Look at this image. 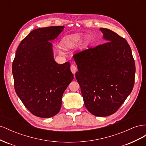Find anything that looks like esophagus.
I'll return each instance as SVG.
<instances>
[{"label":"esophagus","mask_w":146,"mask_h":146,"mask_svg":"<svg viewBox=\"0 0 146 146\" xmlns=\"http://www.w3.org/2000/svg\"><path fill=\"white\" fill-rule=\"evenodd\" d=\"M70 70H71V72L74 74H76V72L77 71V68L76 67V66L72 65L71 66H70Z\"/></svg>","instance_id":"1"}]
</instances>
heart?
I'll return each mask as SVG.
<instances>
[{
	"label": "heart",
	"mask_w": 146,
	"mask_h": 146,
	"mask_svg": "<svg viewBox=\"0 0 146 146\" xmlns=\"http://www.w3.org/2000/svg\"><path fill=\"white\" fill-rule=\"evenodd\" d=\"M82 39V36L80 34H73L64 37L61 41V46L65 50L77 46ZM86 42V39L85 40Z\"/></svg>",
	"instance_id": "b5f03b06"
}]
</instances>
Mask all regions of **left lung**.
Segmentation results:
<instances>
[{
  "label": "left lung",
  "mask_w": 146,
  "mask_h": 146,
  "mask_svg": "<svg viewBox=\"0 0 146 146\" xmlns=\"http://www.w3.org/2000/svg\"><path fill=\"white\" fill-rule=\"evenodd\" d=\"M105 40L73 56L76 74L85 107L92 114L105 117L115 113L133 90L135 64L124 38L100 28Z\"/></svg>",
  "instance_id": "obj_1"
}]
</instances>
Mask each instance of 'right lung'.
Segmentation results:
<instances>
[{
  "label": "right lung",
  "instance_id": "add662e5",
  "mask_svg": "<svg viewBox=\"0 0 146 146\" xmlns=\"http://www.w3.org/2000/svg\"><path fill=\"white\" fill-rule=\"evenodd\" d=\"M64 26L36 29L23 39L12 65L15 90L25 107L33 115L54 116L61 107L64 91L74 78L70 63L54 60L53 45Z\"/></svg>",
  "mask_w": 146,
  "mask_h": 146
}]
</instances>
